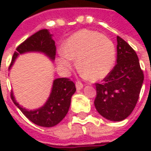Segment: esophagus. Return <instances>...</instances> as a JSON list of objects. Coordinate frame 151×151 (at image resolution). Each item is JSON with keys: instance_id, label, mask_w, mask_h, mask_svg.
Here are the masks:
<instances>
[{"instance_id": "1", "label": "esophagus", "mask_w": 151, "mask_h": 151, "mask_svg": "<svg viewBox=\"0 0 151 151\" xmlns=\"http://www.w3.org/2000/svg\"><path fill=\"white\" fill-rule=\"evenodd\" d=\"M82 87H83V84H82V82H76V88H77V90H81V89H82Z\"/></svg>"}]
</instances>
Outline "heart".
<instances>
[{"instance_id": "1", "label": "heart", "mask_w": 151, "mask_h": 151, "mask_svg": "<svg viewBox=\"0 0 151 151\" xmlns=\"http://www.w3.org/2000/svg\"><path fill=\"white\" fill-rule=\"evenodd\" d=\"M58 65L65 71L72 68V60L82 75L90 80L104 78L113 69L116 62V47L104 35L90 30H81L65 40Z\"/></svg>"}]
</instances>
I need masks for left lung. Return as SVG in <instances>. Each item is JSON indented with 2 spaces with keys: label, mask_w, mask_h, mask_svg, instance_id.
Listing matches in <instances>:
<instances>
[{
  "label": "left lung",
  "mask_w": 151,
  "mask_h": 151,
  "mask_svg": "<svg viewBox=\"0 0 151 151\" xmlns=\"http://www.w3.org/2000/svg\"><path fill=\"white\" fill-rule=\"evenodd\" d=\"M116 65L101 84L96 83L95 107L102 116L111 121H121L136 106L144 74L135 51L117 36Z\"/></svg>",
  "instance_id": "obj_1"
}]
</instances>
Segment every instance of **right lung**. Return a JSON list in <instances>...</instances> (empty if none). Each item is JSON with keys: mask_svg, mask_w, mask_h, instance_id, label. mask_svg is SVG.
Here are the masks:
<instances>
[{"mask_svg": "<svg viewBox=\"0 0 151 151\" xmlns=\"http://www.w3.org/2000/svg\"><path fill=\"white\" fill-rule=\"evenodd\" d=\"M52 36V35L50 34L49 31L43 29L27 39L17 47V51L14 53L9 69L14 65L16 58L20 54L26 52L43 53L53 61L56 56V46ZM75 91V84L69 78H61L54 80L47 100L43 106L38 109L29 111L22 108L15 100L13 91L11 92V99L14 104L31 122L42 127H52L59 124L68 113L71 97Z\"/></svg>", "mask_w": 151, "mask_h": 151, "instance_id": "1", "label": "right lung"}]
</instances>
